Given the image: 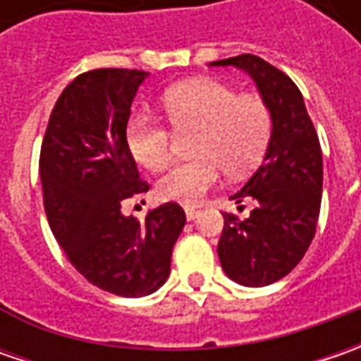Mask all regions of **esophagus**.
Returning <instances> with one entry per match:
<instances>
[{
	"instance_id": "esophagus-1",
	"label": "esophagus",
	"mask_w": 361,
	"mask_h": 361,
	"mask_svg": "<svg viewBox=\"0 0 361 361\" xmlns=\"http://www.w3.org/2000/svg\"><path fill=\"white\" fill-rule=\"evenodd\" d=\"M185 215H187V221H195L197 216L201 215V211H197V209H190V207H187V209H185Z\"/></svg>"
}]
</instances>
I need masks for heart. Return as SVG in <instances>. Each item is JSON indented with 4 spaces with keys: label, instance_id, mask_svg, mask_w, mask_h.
I'll list each match as a JSON object with an SVG mask.
<instances>
[{
    "label": "heart",
    "instance_id": "b5f03b06",
    "mask_svg": "<svg viewBox=\"0 0 361 361\" xmlns=\"http://www.w3.org/2000/svg\"><path fill=\"white\" fill-rule=\"evenodd\" d=\"M162 106L174 130L197 132L190 162L174 166L159 183V197L197 204L223 173L241 176L261 162L271 138V112L255 94L237 92L215 80H190L164 92ZM132 159L159 173L173 160V136L159 120L132 116L126 124Z\"/></svg>",
    "mask_w": 361,
    "mask_h": 361
}]
</instances>
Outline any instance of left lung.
Returning <instances> with one entry per match:
<instances>
[{
    "instance_id": "1",
    "label": "left lung",
    "mask_w": 361,
    "mask_h": 361,
    "mask_svg": "<svg viewBox=\"0 0 361 361\" xmlns=\"http://www.w3.org/2000/svg\"><path fill=\"white\" fill-rule=\"evenodd\" d=\"M209 66L247 72L271 112V138L261 166L231 199H255L239 221L225 213L216 253L221 267L245 287H263L285 277L303 259L315 235L322 204V148L299 88L269 62L243 54Z\"/></svg>"
}]
</instances>
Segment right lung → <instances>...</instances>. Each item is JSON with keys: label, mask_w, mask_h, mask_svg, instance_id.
<instances>
[{"label": "right lung", "mask_w": 361, "mask_h": 361, "mask_svg": "<svg viewBox=\"0 0 361 361\" xmlns=\"http://www.w3.org/2000/svg\"><path fill=\"white\" fill-rule=\"evenodd\" d=\"M148 72L102 68L70 82L51 110L39 154L49 229L92 285L120 298H145L169 279L171 255L187 223L176 202L122 213L145 195L126 146L130 106Z\"/></svg>", "instance_id": "obj_1"}]
</instances>
